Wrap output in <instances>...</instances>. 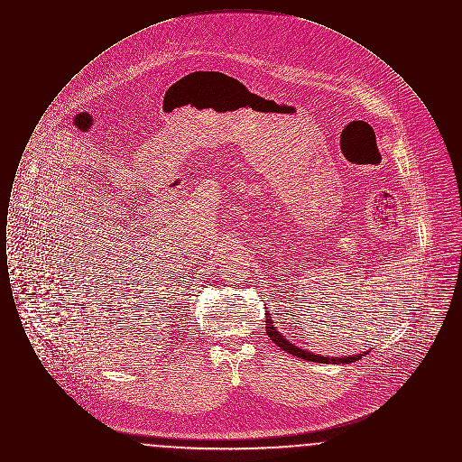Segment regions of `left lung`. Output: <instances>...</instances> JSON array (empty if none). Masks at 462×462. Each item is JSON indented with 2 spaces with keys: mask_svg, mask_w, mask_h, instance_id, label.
Returning <instances> with one entry per match:
<instances>
[{
  "mask_svg": "<svg viewBox=\"0 0 462 462\" xmlns=\"http://www.w3.org/2000/svg\"><path fill=\"white\" fill-rule=\"evenodd\" d=\"M264 329L268 337L286 353H291L294 356H300V358H305L308 362H319V364H352L355 360H360L362 356H365L367 352L356 353V355H350V356H320V355H315V353L307 352V350H301L300 346L292 345L289 339H286L279 330L275 329V322L272 320L270 313H266V319H264Z\"/></svg>",
  "mask_w": 462,
  "mask_h": 462,
  "instance_id": "1",
  "label": "left lung"
}]
</instances>
